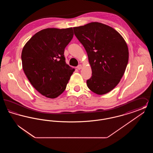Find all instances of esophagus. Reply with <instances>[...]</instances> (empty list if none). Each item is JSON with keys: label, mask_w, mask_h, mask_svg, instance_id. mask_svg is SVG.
<instances>
[{"label": "esophagus", "mask_w": 153, "mask_h": 153, "mask_svg": "<svg viewBox=\"0 0 153 153\" xmlns=\"http://www.w3.org/2000/svg\"><path fill=\"white\" fill-rule=\"evenodd\" d=\"M77 68L79 70H80V69L82 68V65H79L77 66Z\"/></svg>", "instance_id": "1"}]
</instances>
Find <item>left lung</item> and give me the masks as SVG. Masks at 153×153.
Returning a JSON list of instances; mask_svg holds the SVG:
<instances>
[{"label":"left lung","mask_w":153,"mask_h":153,"mask_svg":"<svg viewBox=\"0 0 153 153\" xmlns=\"http://www.w3.org/2000/svg\"><path fill=\"white\" fill-rule=\"evenodd\" d=\"M74 35L87 51L92 76L88 88L97 95L108 93L123 76L128 61V49L117 30L99 22L73 27Z\"/></svg>","instance_id":"8db88e82"}]
</instances>
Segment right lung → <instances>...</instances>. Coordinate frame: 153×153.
I'll return each mask as SVG.
<instances>
[{
  "label": "right lung",
  "mask_w": 153,
  "mask_h": 153,
  "mask_svg": "<svg viewBox=\"0 0 153 153\" xmlns=\"http://www.w3.org/2000/svg\"><path fill=\"white\" fill-rule=\"evenodd\" d=\"M72 27L42 30L22 49V68L31 84L46 97L54 99L65 91L74 69L65 62L64 51L73 38Z\"/></svg>",
  "instance_id": "1"
}]
</instances>
